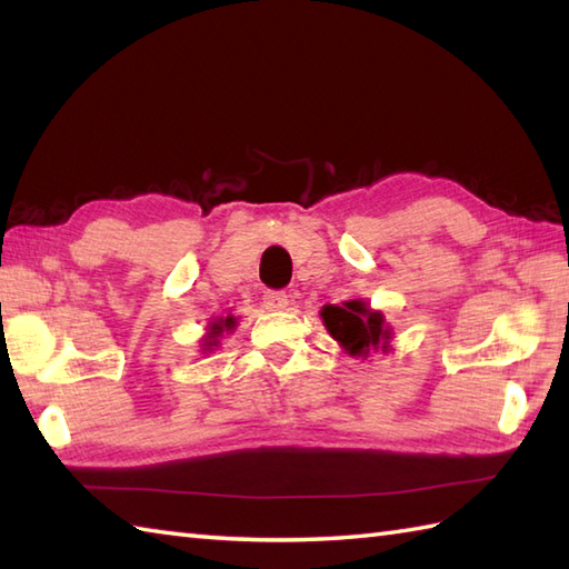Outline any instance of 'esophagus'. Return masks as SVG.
<instances>
[{"label": "esophagus", "instance_id": "obj_1", "mask_svg": "<svg viewBox=\"0 0 569 569\" xmlns=\"http://www.w3.org/2000/svg\"><path fill=\"white\" fill-rule=\"evenodd\" d=\"M263 306L269 310H283L288 306V296L283 291H269L263 296Z\"/></svg>", "mask_w": 569, "mask_h": 569}]
</instances>
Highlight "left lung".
I'll list each match as a JSON object with an SVG mask.
<instances>
[{
    "mask_svg": "<svg viewBox=\"0 0 569 569\" xmlns=\"http://www.w3.org/2000/svg\"><path fill=\"white\" fill-rule=\"evenodd\" d=\"M322 322L330 335L340 342L349 355H367L369 347L377 349L389 340V328L383 325L381 312H371L361 300H349L340 306H325Z\"/></svg>",
    "mask_w": 569,
    "mask_h": 569,
    "instance_id": "1",
    "label": "left lung"
}]
</instances>
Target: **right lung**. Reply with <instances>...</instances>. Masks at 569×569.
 Wrapping results in <instances>:
<instances>
[{
    "instance_id": "1",
    "label": "right lung",
    "mask_w": 569,
    "mask_h": 569,
    "mask_svg": "<svg viewBox=\"0 0 569 569\" xmlns=\"http://www.w3.org/2000/svg\"><path fill=\"white\" fill-rule=\"evenodd\" d=\"M232 328H234V318H232V316L224 318V320H220V322H212L210 335H208V340H204V345H208V349H210V347H214V340H217V337H220L224 330H232Z\"/></svg>"
}]
</instances>
